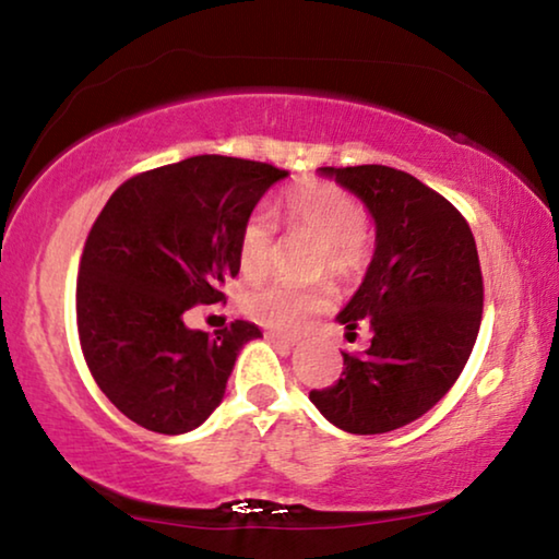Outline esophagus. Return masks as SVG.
<instances>
[{"label":"esophagus","mask_w":559,"mask_h":559,"mask_svg":"<svg viewBox=\"0 0 559 559\" xmlns=\"http://www.w3.org/2000/svg\"><path fill=\"white\" fill-rule=\"evenodd\" d=\"M265 338H269L273 346H281V348H294L298 344V338L281 336V333H269V336H265Z\"/></svg>","instance_id":"obj_1"}]
</instances>
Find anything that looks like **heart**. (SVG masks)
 Listing matches in <instances>:
<instances>
[{
    "label": "heart",
    "mask_w": 559,
    "mask_h": 559,
    "mask_svg": "<svg viewBox=\"0 0 559 559\" xmlns=\"http://www.w3.org/2000/svg\"><path fill=\"white\" fill-rule=\"evenodd\" d=\"M283 215L290 230L311 233L321 240L316 271L348 281L366 263V211L359 198L323 180H306L283 198ZM276 261V228L271 215L255 211L238 238V271L246 281L269 276ZM329 283L294 286L286 281L261 283L246 290L243 306L263 326L276 331H301L316 313L329 306Z\"/></svg>",
    "instance_id": "1"
}]
</instances>
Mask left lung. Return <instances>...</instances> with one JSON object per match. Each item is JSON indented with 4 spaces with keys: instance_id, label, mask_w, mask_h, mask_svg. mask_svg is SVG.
Listing matches in <instances>:
<instances>
[{
    "instance_id": "left-lung-1",
    "label": "left lung",
    "mask_w": 559,
    "mask_h": 559,
    "mask_svg": "<svg viewBox=\"0 0 559 559\" xmlns=\"http://www.w3.org/2000/svg\"><path fill=\"white\" fill-rule=\"evenodd\" d=\"M369 207L377 248L366 278L336 316L364 354H344L333 386L311 402L348 435H384L427 414L469 359L479 333L485 283L464 215L414 175L386 165L321 168Z\"/></svg>"
}]
</instances>
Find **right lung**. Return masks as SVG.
Segmentation results:
<instances>
[{
	"instance_id": "right-lung-1",
	"label": "right lung",
	"mask_w": 559,
	"mask_h": 559,
	"mask_svg": "<svg viewBox=\"0 0 559 559\" xmlns=\"http://www.w3.org/2000/svg\"><path fill=\"white\" fill-rule=\"evenodd\" d=\"M288 170L226 155L132 175L90 228L78 276V333L103 394L157 435H186L223 402L248 321L207 336L195 306L226 301L238 238L258 200Z\"/></svg>"
}]
</instances>
